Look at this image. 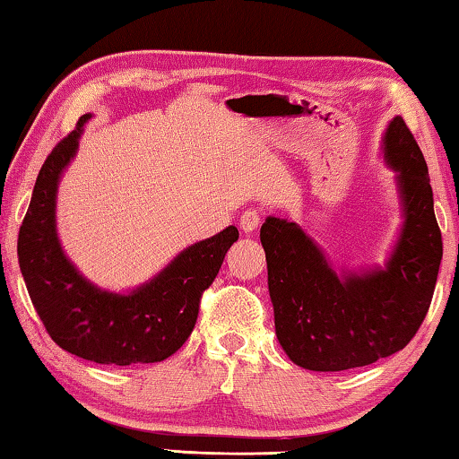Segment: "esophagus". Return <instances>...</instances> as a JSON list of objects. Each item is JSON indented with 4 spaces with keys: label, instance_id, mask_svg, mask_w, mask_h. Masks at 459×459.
Listing matches in <instances>:
<instances>
[{
    "label": "esophagus",
    "instance_id": "obj_1",
    "mask_svg": "<svg viewBox=\"0 0 459 459\" xmlns=\"http://www.w3.org/2000/svg\"><path fill=\"white\" fill-rule=\"evenodd\" d=\"M261 222V214L257 212L255 208H247L245 212L238 218V224H241V230L247 232V235H251V232H255L257 227Z\"/></svg>",
    "mask_w": 459,
    "mask_h": 459
}]
</instances>
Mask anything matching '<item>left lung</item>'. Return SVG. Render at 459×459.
<instances>
[{"mask_svg": "<svg viewBox=\"0 0 459 459\" xmlns=\"http://www.w3.org/2000/svg\"><path fill=\"white\" fill-rule=\"evenodd\" d=\"M404 222L384 269L337 275L296 222L269 216L259 238L275 334L288 358L312 372H343L400 351L417 334L437 281L443 243L423 152L396 116L384 133Z\"/></svg>", "mask_w": 459, "mask_h": 459, "instance_id": "left-lung-1", "label": "left lung"}]
</instances>
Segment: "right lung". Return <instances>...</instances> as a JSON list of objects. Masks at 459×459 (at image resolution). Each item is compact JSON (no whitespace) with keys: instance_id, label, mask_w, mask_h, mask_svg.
Wrapping results in <instances>:
<instances>
[{"instance_id":"obj_1","label":"right lung","mask_w":459,"mask_h":459,"mask_svg":"<svg viewBox=\"0 0 459 459\" xmlns=\"http://www.w3.org/2000/svg\"><path fill=\"white\" fill-rule=\"evenodd\" d=\"M90 118L91 114L82 116L40 167L18 235L22 275L47 333L65 351L104 366L163 361L192 334L204 290L214 281L238 230L229 227L187 247L128 294L106 292L87 281L63 253L55 206L61 173L75 157Z\"/></svg>"}]
</instances>
